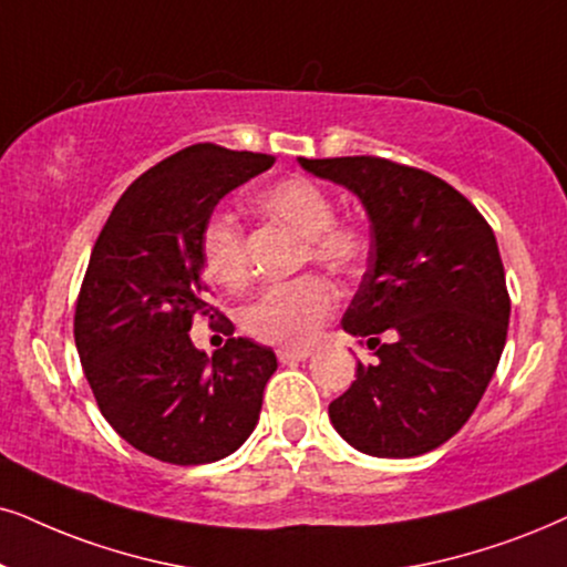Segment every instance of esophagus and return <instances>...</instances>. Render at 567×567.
I'll list each match as a JSON object with an SVG mask.
<instances>
[{"instance_id":"34e87169","label":"esophagus","mask_w":567,"mask_h":567,"mask_svg":"<svg viewBox=\"0 0 567 567\" xmlns=\"http://www.w3.org/2000/svg\"><path fill=\"white\" fill-rule=\"evenodd\" d=\"M308 355H311V350H308V348H300V350L282 348V350H277L279 363H298V361H306Z\"/></svg>"}]
</instances>
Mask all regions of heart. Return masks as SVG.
Masks as SVG:
<instances>
[{
    "label": "heart",
    "mask_w": 567,
    "mask_h": 567,
    "mask_svg": "<svg viewBox=\"0 0 567 567\" xmlns=\"http://www.w3.org/2000/svg\"><path fill=\"white\" fill-rule=\"evenodd\" d=\"M254 209L271 225L303 240L300 264H319L329 275L350 279L367 264L369 230L353 217H337L334 198L324 185L303 175L279 177L250 198ZM200 267L212 282L240 290L248 282V238L230 214L214 212L198 233ZM337 308L329 279L306 275L264 290L240 311V327L256 340L279 348L308 346Z\"/></svg>",
    "instance_id": "1"
}]
</instances>
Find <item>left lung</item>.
<instances>
[{
	"label": "left lung",
	"instance_id": "1",
	"mask_svg": "<svg viewBox=\"0 0 567 567\" xmlns=\"http://www.w3.org/2000/svg\"><path fill=\"white\" fill-rule=\"evenodd\" d=\"M346 185L371 219L369 269L342 329L386 331L377 363L329 403L342 440L374 457H415L476 411L503 355L511 296L489 221L432 172L382 156L298 159Z\"/></svg>",
	"mask_w": 567,
	"mask_h": 567
}]
</instances>
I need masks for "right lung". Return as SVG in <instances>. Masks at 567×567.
<instances>
[{
	"instance_id": "1",
	"label": "right lung",
	"mask_w": 567,
	"mask_h": 567,
	"mask_svg": "<svg viewBox=\"0 0 567 567\" xmlns=\"http://www.w3.org/2000/svg\"><path fill=\"white\" fill-rule=\"evenodd\" d=\"M275 156L196 143L135 181L91 250L75 303V346L99 411L127 444L172 465L227 457L261 413L277 355L230 337L212 358L190 340L214 317L198 233L221 196ZM227 332L230 319H221Z\"/></svg>"
}]
</instances>
